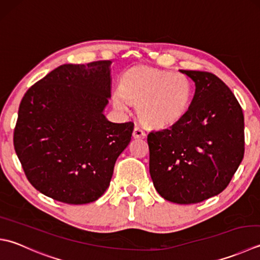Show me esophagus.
Here are the masks:
<instances>
[{
	"mask_svg": "<svg viewBox=\"0 0 260 260\" xmlns=\"http://www.w3.org/2000/svg\"><path fill=\"white\" fill-rule=\"evenodd\" d=\"M145 132L141 128V127L139 126H135V128L133 131V136L135 137V139H143V137H145Z\"/></svg>",
	"mask_w": 260,
	"mask_h": 260,
	"instance_id": "obj_1",
	"label": "esophagus"
}]
</instances>
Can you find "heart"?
<instances>
[{
    "label": "heart",
    "mask_w": 260,
    "mask_h": 260,
    "mask_svg": "<svg viewBox=\"0 0 260 260\" xmlns=\"http://www.w3.org/2000/svg\"><path fill=\"white\" fill-rule=\"evenodd\" d=\"M194 86L188 76L171 71L136 68L126 72L121 89L115 90L113 103L127 109L137 103L141 121L151 127H168L184 118L190 108Z\"/></svg>",
    "instance_id": "1"
}]
</instances>
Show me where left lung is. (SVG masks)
I'll return each mask as SVG.
<instances>
[{"instance_id": "1", "label": "left lung", "mask_w": 260, "mask_h": 260, "mask_svg": "<svg viewBox=\"0 0 260 260\" xmlns=\"http://www.w3.org/2000/svg\"><path fill=\"white\" fill-rule=\"evenodd\" d=\"M195 82L184 118L147 135L150 175L156 191L177 204H196L223 191L245 153L240 104L216 75L180 70Z\"/></svg>"}]
</instances>
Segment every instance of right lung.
I'll return each mask as SVG.
<instances>
[{
  "mask_svg": "<svg viewBox=\"0 0 260 260\" xmlns=\"http://www.w3.org/2000/svg\"><path fill=\"white\" fill-rule=\"evenodd\" d=\"M110 60L64 64L35 83L20 103L13 144L24 175L42 194L66 204L94 202L109 187L133 121L104 115Z\"/></svg>",
  "mask_w": 260,
  "mask_h": 260,
  "instance_id": "add662e5",
  "label": "right lung"
}]
</instances>
